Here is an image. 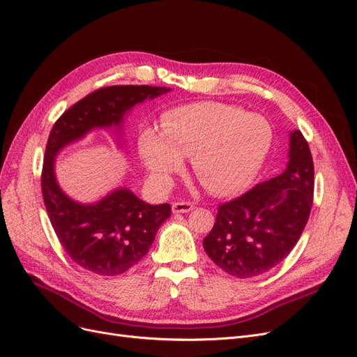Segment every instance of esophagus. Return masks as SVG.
<instances>
[{
  "instance_id": "34e87169",
  "label": "esophagus",
  "mask_w": 357,
  "mask_h": 357,
  "mask_svg": "<svg viewBox=\"0 0 357 357\" xmlns=\"http://www.w3.org/2000/svg\"><path fill=\"white\" fill-rule=\"evenodd\" d=\"M195 206L192 202H174L173 204V212L174 213H183V212H189L192 211Z\"/></svg>"
}]
</instances>
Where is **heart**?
<instances>
[{"instance_id":"obj_1","label":"heart","mask_w":357,"mask_h":357,"mask_svg":"<svg viewBox=\"0 0 357 357\" xmlns=\"http://www.w3.org/2000/svg\"><path fill=\"white\" fill-rule=\"evenodd\" d=\"M273 127L259 114L220 102H196L165 114L162 133L146 130L139 148L152 178L164 186L193 156L195 174L215 195L248 188L273 146Z\"/></svg>"}]
</instances>
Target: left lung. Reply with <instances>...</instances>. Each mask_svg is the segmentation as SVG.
Wrapping results in <instances>:
<instances>
[{
  "instance_id": "1",
  "label": "left lung",
  "mask_w": 357,
  "mask_h": 357,
  "mask_svg": "<svg viewBox=\"0 0 357 357\" xmlns=\"http://www.w3.org/2000/svg\"><path fill=\"white\" fill-rule=\"evenodd\" d=\"M289 153L282 174L218 205L204 249L227 274L252 278L268 273L301 238L315 188L312 153L302 132H291Z\"/></svg>"
}]
</instances>
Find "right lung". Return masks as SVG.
<instances>
[{
    "instance_id": "add662e5",
    "label": "right lung",
    "mask_w": 357,
    "mask_h": 357,
    "mask_svg": "<svg viewBox=\"0 0 357 357\" xmlns=\"http://www.w3.org/2000/svg\"><path fill=\"white\" fill-rule=\"evenodd\" d=\"M167 91L149 84L99 88L66 109L51 129L40 174L48 217L66 253L96 275H120L144 258L158 228L171 215V206L148 205L127 189L112 192L93 205L77 204L55 181L54 156L93 127L117 126L135 104Z\"/></svg>"
}]
</instances>
